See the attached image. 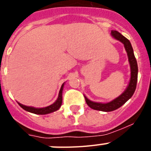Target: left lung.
<instances>
[{
	"label": "left lung",
	"mask_w": 151,
	"mask_h": 151,
	"mask_svg": "<svg viewBox=\"0 0 151 151\" xmlns=\"http://www.w3.org/2000/svg\"><path fill=\"white\" fill-rule=\"evenodd\" d=\"M111 36L113 38H115L117 41H120L121 43L124 45V47L126 50L128 58H129L131 76L129 85H128L127 88H125V90L119 97H117L116 98L113 99V101H110V102H94V101L89 100L86 96L84 95L87 104L91 109L104 112L113 111V110H116L120 106H122L126 101H129L134 93L136 85H137V81H138V63H137V60H136L135 57H134V50H133L130 41L117 31H111Z\"/></svg>",
	"instance_id": "8db88e82"
}]
</instances>
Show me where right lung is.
Returning a JSON list of instances; mask_svg holds the SVG:
<instances>
[{
    "label": "right lung",
    "instance_id": "right-lung-1",
    "mask_svg": "<svg viewBox=\"0 0 151 151\" xmlns=\"http://www.w3.org/2000/svg\"><path fill=\"white\" fill-rule=\"evenodd\" d=\"M64 84H65V82L63 83L62 86H61L57 99L56 100V101L54 103V104H52L50 105V106H45V107H41V108H36V107H34V106H26V105L22 104H20V103H19V102L17 103H18L19 105V106H20L23 110H26V111H28L29 112V113H35V114H38V115H45V114H48V113L57 111V110H59L60 108L61 105H62L63 90Z\"/></svg>",
    "mask_w": 151,
    "mask_h": 151
}]
</instances>
